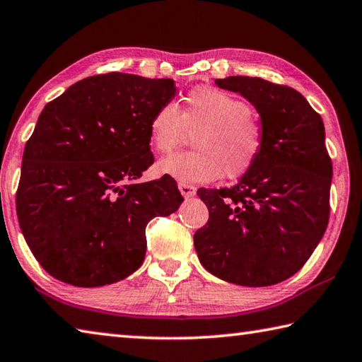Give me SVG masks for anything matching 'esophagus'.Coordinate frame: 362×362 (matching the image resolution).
<instances>
[{"label": "esophagus", "mask_w": 362, "mask_h": 362, "mask_svg": "<svg viewBox=\"0 0 362 362\" xmlns=\"http://www.w3.org/2000/svg\"><path fill=\"white\" fill-rule=\"evenodd\" d=\"M179 189L185 198H192V196L196 194V188L193 185H188V183H179Z\"/></svg>", "instance_id": "esophagus-1"}]
</instances>
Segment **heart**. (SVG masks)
<instances>
[{
  "instance_id": "obj_1",
  "label": "heart",
  "mask_w": 362,
  "mask_h": 362,
  "mask_svg": "<svg viewBox=\"0 0 362 362\" xmlns=\"http://www.w3.org/2000/svg\"><path fill=\"white\" fill-rule=\"evenodd\" d=\"M245 101L212 87L193 88L180 110L164 104L150 118V144L169 153L193 136V152L174 153L156 164L160 174L182 183L239 179L255 168L264 133Z\"/></svg>"
}]
</instances>
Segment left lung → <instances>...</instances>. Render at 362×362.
<instances>
[{"label":"left lung","instance_id":"8db88e82","mask_svg":"<svg viewBox=\"0 0 362 362\" xmlns=\"http://www.w3.org/2000/svg\"><path fill=\"white\" fill-rule=\"evenodd\" d=\"M215 83L256 107L264 148L238 185L198 189L209 221L194 233V248L215 277L271 286L305 264L329 221L332 163L325 124L305 98L286 85L245 76Z\"/></svg>","mask_w":362,"mask_h":362}]
</instances>
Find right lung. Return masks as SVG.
I'll use <instances>...</instances> for the list:
<instances>
[{"instance_id":"right-lung-1","label":"right lung","mask_w":362,"mask_h":362,"mask_svg":"<svg viewBox=\"0 0 362 362\" xmlns=\"http://www.w3.org/2000/svg\"><path fill=\"white\" fill-rule=\"evenodd\" d=\"M173 78L91 76L45 104L17 188L23 238L52 277L74 286L127 279L146 256V226L183 198L173 177L139 183L153 164L150 118Z\"/></svg>"}]
</instances>
